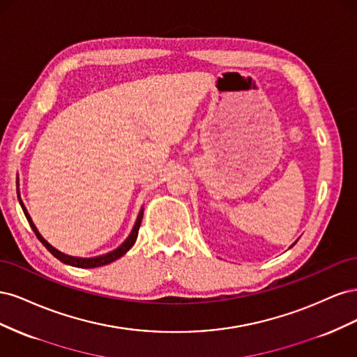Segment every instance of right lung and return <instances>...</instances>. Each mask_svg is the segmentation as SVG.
<instances>
[{
	"mask_svg": "<svg viewBox=\"0 0 357 357\" xmlns=\"http://www.w3.org/2000/svg\"><path fill=\"white\" fill-rule=\"evenodd\" d=\"M19 201H20V199H19ZM20 205H22V210H24V213H25V215H26V220H28L29 226L32 228V231H34V234L37 235V238L43 243V245H45V247L47 248V250H49L53 256H55L56 259H59L61 262L67 264V265H71V266H77V268H96V266H102V265H107V264H112L113 261H116V259L123 256V255L129 250V248H131V247L134 245V243H135V240H137V235H138L139 225H142V219H143V210H142V211H139V214H138V218H137V222H135V225H134L132 232L129 234L126 241H125L121 247H117L116 250H113V252H110V253H107V255H102V256H96V257H91V259H82V257L67 256V255H63V253L58 252L56 248H53V247L38 234V231H37V228H36V225L32 223V220H31L29 214H28V211H26V208H25V205L22 204V201H20Z\"/></svg>",
	"mask_w": 357,
	"mask_h": 357,
	"instance_id": "add662e5",
	"label": "right lung"
}]
</instances>
